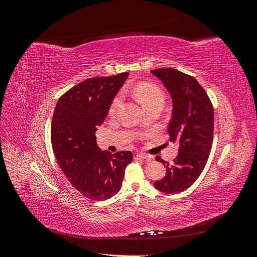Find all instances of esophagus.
<instances>
[{"instance_id": "34e87169", "label": "esophagus", "mask_w": 257, "mask_h": 257, "mask_svg": "<svg viewBox=\"0 0 257 257\" xmlns=\"http://www.w3.org/2000/svg\"><path fill=\"white\" fill-rule=\"evenodd\" d=\"M134 159L135 160H150L151 158L149 155H147L145 153H139V152H135L134 153Z\"/></svg>"}]
</instances>
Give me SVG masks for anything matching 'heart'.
Here are the masks:
<instances>
[{
    "label": "heart",
    "instance_id": "1",
    "mask_svg": "<svg viewBox=\"0 0 257 257\" xmlns=\"http://www.w3.org/2000/svg\"><path fill=\"white\" fill-rule=\"evenodd\" d=\"M134 94L136 98L139 100V103L143 105V107L146 108L149 107L155 103H164V93L163 91L153 83L149 82H143L139 83L134 90ZM122 97L121 95L115 96L112 100V103L109 107V114L113 115L116 111H118L119 107L121 105Z\"/></svg>",
    "mask_w": 257,
    "mask_h": 257
}]
</instances>
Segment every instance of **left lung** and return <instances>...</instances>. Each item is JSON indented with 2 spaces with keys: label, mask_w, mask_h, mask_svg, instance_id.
Segmentation results:
<instances>
[{
  "label": "left lung",
  "mask_w": 257,
  "mask_h": 257,
  "mask_svg": "<svg viewBox=\"0 0 257 257\" xmlns=\"http://www.w3.org/2000/svg\"><path fill=\"white\" fill-rule=\"evenodd\" d=\"M157 76L173 99V115L168 124L170 142L179 144L172 164L157 157L166 166V176L154 182V188L166 194L189 189L207 164L212 147L214 112L204 88L194 77L175 68H158Z\"/></svg>",
  "instance_id": "obj_1"
}]
</instances>
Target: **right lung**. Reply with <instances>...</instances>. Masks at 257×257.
I'll list each match as a JSON object with an SVG mask.
<instances>
[{"label": "right lung", "mask_w": 257, "mask_h": 257, "mask_svg": "<svg viewBox=\"0 0 257 257\" xmlns=\"http://www.w3.org/2000/svg\"><path fill=\"white\" fill-rule=\"evenodd\" d=\"M128 73L89 78L62 95L51 123V144L58 164L83 196L104 200L119 192L131 151L111 154L96 145L95 132L103 124L115 94Z\"/></svg>", "instance_id": "right-lung-1"}]
</instances>
